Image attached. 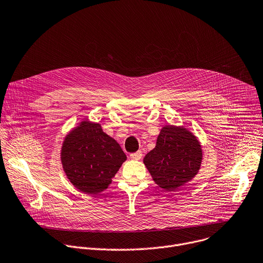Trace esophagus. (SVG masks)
Returning <instances> with one entry per match:
<instances>
[{
  "mask_svg": "<svg viewBox=\"0 0 263 263\" xmlns=\"http://www.w3.org/2000/svg\"><path fill=\"white\" fill-rule=\"evenodd\" d=\"M141 158H142V152H141V151H138L134 154H130V159H133V160H140Z\"/></svg>",
  "mask_w": 263,
  "mask_h": 263,
  "instance_id": "esophagus-1",
  "label": "esophagus"
}]
</instances>
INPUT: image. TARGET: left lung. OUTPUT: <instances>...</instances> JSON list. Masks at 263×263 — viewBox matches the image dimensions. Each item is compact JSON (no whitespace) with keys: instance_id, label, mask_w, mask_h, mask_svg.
Returning a JSON list of instances; mask_svg holds the SVG:
<instances>
[{"instance_id":"obj_1","label":"left lung","mask_w":263,"mask_h":263,"mask_svg":"<svg viewBox=\"0 0 263 263\" xmlns=\"http://www.w3.org/2000/svg\"><path fill=\"white\" fill-rule=\"evenodd\" d=\"M202 158L200 141L190 129L167 124L161 128L156 146L145 155L143 163L157 185L175 191L195 178Z\"/></svg>"}]
</instances>
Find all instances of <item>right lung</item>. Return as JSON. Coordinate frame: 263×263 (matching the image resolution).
Segmentation results:
<instances>
[{"label": "right lung", "instance_id": "obj_1", "mask_svg": "<svg viewBox=\"0 0 263 263\" xmlns=\"http://www.w3.org/2000/svg\"><path fill=\"white\" fill-rule=\"evenodd\" d=\"M126 155L100 123L83 119L64 138L61 163L70 183L79 191L95 195L106 190Z\"/></svg>", "mask_w": 263, "mask_h": 263}]
</instances>
